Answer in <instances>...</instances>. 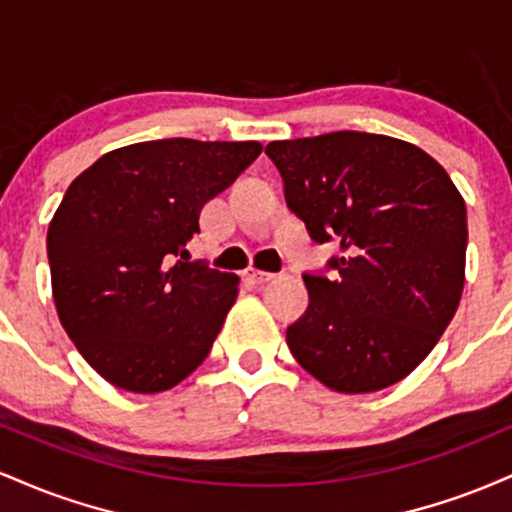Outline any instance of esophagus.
Wrapping results in <instances>:
<instances>
[{"label": "esophagus", "instance_id": "esophagus-1", "mask_svg": "<svg viewBox=\"0 0 512 512\" xmlns=\"http://www.w3.org/2000/svg\"><path fill=\"white\" fill-rule=\"evenodd\" d=\"M245 279H248L250 284H267V281L274 279V274L260 272V269H245Z\"/></svg>", "mask_w": 512, "mask_h": 512}]
</instances>
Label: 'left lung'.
Wrapping results in <instances>:
<instances>
[{
  "label": "left lung",
  "mask_w": 512,
  "mask_h": 512,
  "mask_svg": "<svg viewBox=\"0 0 512 512\" xmlns=\"http://www.w3.org/2000/svg\"><path fill=\"white\" fill-rule=\"evenodd\" d=\"M284 197L315 243L344 257L303 274L308 310L286 330L293 358L330 390L399 383L450 325L464 286L467 209L419 146L385 134L330 132L267 144Z\"/></svg>",
  "instance_id": "obj_1"
}]
</instances>
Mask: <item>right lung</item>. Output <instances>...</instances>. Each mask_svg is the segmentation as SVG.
I'll return each mask as SVG.
<instances>
[{
	"label": "right lung",
	"instance_id": "add662e5",
	"mask_svg": "<svg viewBox=\"0 0 512 512\" xmlns=\"http://www.w3.org/2000/svg\"><path fill=\"white\" fill-rule=\"evenodd\" d=\"M260 142L156 139L110 151L69 185L48 228L52 296L88 366L151 395L209 356L238 276L190 262L199 214Z\"/></svg>",
	"mask_w": 512,
	"mask_h": 512
}]
</instances>
